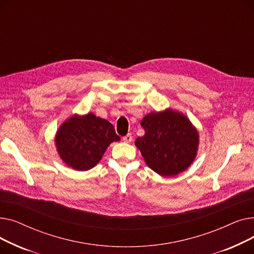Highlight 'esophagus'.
<instances>
[{"instance_id":"34e87169","label":"esophagus","mask_w":254,"mask_h":254,"mask_svg":"<svg viewBox=\"0 0 254 254\" xmlns=\"http://www.w3.org/2000/svg\"><path fill=\"white\" fill-rule=\"evenodd\" d=\"M131 140H132L131 134H127V136H125V137H124V141H125L126 143H129V142H131Z\"/></svg>"}]
</instances>
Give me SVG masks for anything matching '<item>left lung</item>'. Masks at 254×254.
I'll use <instances>...</instances> for the list:
<instances>
[{
  "instance_id": "obj_1",
  "label": "left lung",
  "mask_w": 254,
  "mask_h": 254,
  "mask_svg": "<svg viewBox=\"0 0 254 254\" xmlns=\"http://www.w3.org/2000/svg\"><path fill=\"white\" fill-rule=\"evenodd\" d=\"M141 126L145 135L137 138L135 144L151 170L162 176H174L191 165L198 134L188 117L167 109L147 114Z\"/></svg>"
}]
</instances>
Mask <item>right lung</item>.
<instances>
[{"label":"right lung","mask_w":254,"mask_h":254,"mask_svg":"<svg viewBox=\"0 0 254 254\" xmlns=\"http://www.w3.org/2000/svg\"><path fill=\"white\" fill-rule=\"evenodd\" d=\"M119 140L108 120L88 113L66 119L57 131L56 145L66 165L77 171H86L97 166L107 147Z\"/></svg>","instance_id":"right-lung-1"}]
</instances>
